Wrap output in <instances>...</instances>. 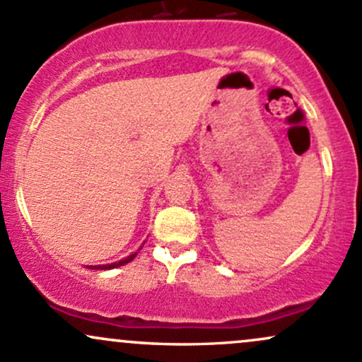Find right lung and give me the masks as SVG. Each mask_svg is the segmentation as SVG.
Instances as JSON below:
<instances>
[{"mask_svg":"<svg viewBox=\"0 0 362 362\" xmlns=\"http://www.w3.org/2000/svg\"><path fill=\"white\" fill-rule=\"evenodd\" d=\"M141 248H143V247H141ZM141 248H139V250H141ZM139 250L134 252V253H131V255L126 257V259H122V260H119V262H114V264H105V265H86V269H97V271H110V269L120 267V265H126V264H129V262H131V260H134V257L138 255Z\"/></svg>","mask_w":362,"mask_h":362,"instance_id":"right-lung-1","label":"right lung"}]
</instances>
